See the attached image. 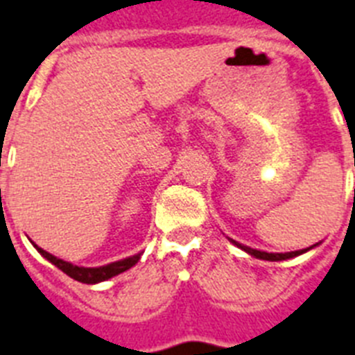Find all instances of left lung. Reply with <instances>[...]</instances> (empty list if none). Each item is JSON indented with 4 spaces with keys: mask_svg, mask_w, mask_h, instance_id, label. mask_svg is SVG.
Segmentation results:
<instances>
[{
    "mask_svg": "<svg viewBox=\"0 0 355 355\" xmlns=\"http://www.w3.org/2000/svg\"><path fill=\"white\" fill-rule=\"evenodd\" d=\"M232 241V239H230ZM234 245H237V247L241 248V250L248 252L250 256L257 257V259H265V261H283V259H290V257H295L300 256V254H303V252L310 250V248H303V250H295V252H286V254H270V252H261V250H254V248L250 247H245V245H239L237 241H232Z\"/></svg>",
    "mask_w": 355,
    "mask_h": 355,
    "instance_id": "left-lung-1",
    "label": "left lung"
}]
</instances>
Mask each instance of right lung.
Masks as SVG:
<instances>
[{"instance_id":"obj_1","label":"right lung","mask_w":355,"mask_h":355,"mask_svg":"<svg viewBox=\"0 0 355 355\" xmlns=\"http://www.w3.org/2000/svg\"><path fill=\"white\" fill-rule=\"evenodd\" d=\"M37 248V245H34ZM41 256L46 257L52 265H55L60 270H63L69 277L72 279L79 281V283H87V285H94V283H99V281H105V279H110V277L118 276L121 272L128 270L130 266L136 265L139 261V257L141 254H136V256L127 257V259H121V261H116V263H110V265H105V266H98V268H85V266H76L72 263H67L60 257L52 256L49 252H45L43 248H37Z\"/></svg>"}]
</instances>
